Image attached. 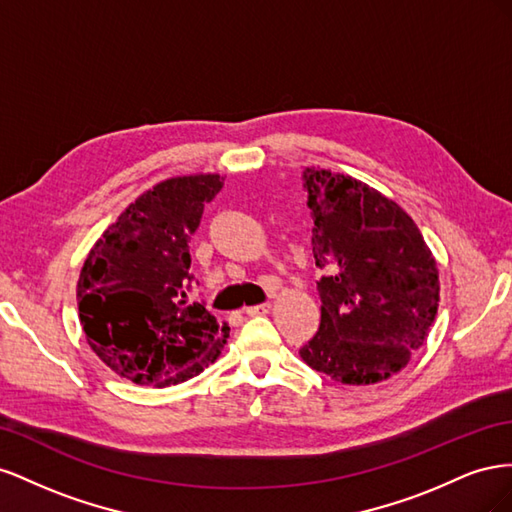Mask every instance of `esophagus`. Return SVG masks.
<instances>
[{"mask_svg":"<svg viewBox=\"0 0 512 512\" xmlns=\"http://www.w3.org/2000/svg\"><path fill=\"white\" fill-rule=\"evenodd\" d=\"M269 312H271V303H260V305L245 307V314L247 316H265Z\"/></svg>","mask_w":512,"mask_h":512,"instance_id":"34e87169","label":"esophagus"}]
</instances>
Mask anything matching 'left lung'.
I'll return each instance as SVG.
<instances>
[{
  "label": "left lung",
  "instance_id": "left-lung-1",
  "mask_svg": "<svg viewBox=\"0 0 512 512\" xmlns=\"http://www.w3.org/2000/svg\"><path fill=\"white\" fill-rule=\"evenodd\" d=\"M320 329L299 350L322 376L376 384L404 369L438 314V265L395 200L350 175L305 168Z\"/></svg>",
  "mask_w": 512,
  "mask_h": 512
}]
</instances>
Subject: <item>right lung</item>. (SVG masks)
<instances>
[{
    "label": "right lung",
    "instance_id": "1",
    "mask_svg": "<svg viewBox=\"0 0 512 512\" xmlns=\"http://www.w3.org/2000/svg\"><path fill=\"white\" fill-rule=\"evenodd\" d=\"M220 175H183L130 203L91 247L76 284L89 348L117 376L141 386L179 384L218 359L230 327L188 303L190 237Z\"/></svg>",
    "mask_w": 512,
    "mask_h": 512
}]
</instances>
